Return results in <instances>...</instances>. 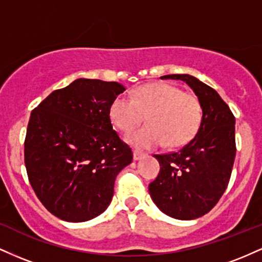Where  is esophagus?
<instances>
[{
    "label": "esophagus",
    "instance_id": "esophagus-1",
    "mask_svg": "<svg viewBox=\"0 0 262 262\" xmlns=\"http://www.w3.org/2000/svg\"><path fill=\"white\" fill-rule=\"evenodd\" d=\"M144 155H145V154H144L143 151H140V150H134V151H133V158H134V160H140V159L143 158Z\"/></svg>",
    "mask_w": 262,
    "mask_h": 262
}]
</instances>
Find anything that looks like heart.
Listing matches in <instances>:
<instances>
[{
	"mask_svg": "<svg viewBox=\"0 0 262 262\" xmlns=\"http://www.w3.org/2000/svg\"><path fill=\"white\" fill-rule=\"evenodd\" d=\"M110 118L122 132L132 130L145 116L148 124L127 134L132 145L149 149L161 145L179 148L200 129L203 110L200 98L169 83L139 86L130 98L118 96L110 106Z\"/></svg>",
	"mask_w": 262,
	"mask_h": 262,
	"instance_id": "1",
	"label": "heart"
}]
</instances>
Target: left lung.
Returning <instances> with one entry per match:
<instances>
[{"label": "left lung", "mask_w": 262, "mask_h": 262, "mask_svg": "<svg viewBox=\"0 0 262 262\" xmlns=\"http://www.w3.org/2000/svg\"><path fill=\"white\" fill-rule=\"evenodd\" d=\"M193 90L203 117L196 137L176 151L156 154L160 172L149 193L161 212L182 221L208 213L229 183L235 159V117L215 90L191 75H166Z\"/></svg>", "instance_id": "8db88e82"}]
</instances>
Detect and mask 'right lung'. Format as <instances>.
Masks as SVG:
<instances>
[{
    "mask_svg": "<svg viewBox=\"0 0 262 262\" xmlns=\"http://www.w3.org/2000/svg\"><path fill=\"white\" fill-rule=\"evenodd\" d=\"M124 90L118 82L77 79L32 111L25 140L27 175L55 217L90 221L112 201L117 175L133 161L108 113Z\"/></svg>",
    "mask_w": 262,
    "mask_h": 262,
    "instance_id": "obj_1",
    "label": "right lung"
}]
</instances>
